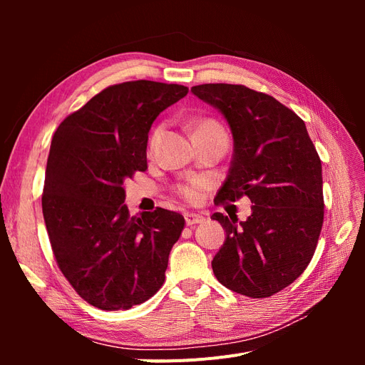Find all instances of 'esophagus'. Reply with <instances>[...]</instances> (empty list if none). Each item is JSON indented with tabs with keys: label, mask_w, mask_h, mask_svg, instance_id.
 Instances as JSON below:
<instances>
[{
	"label": "esophagus",
	"mask_w": 365,
	"mask_h": 365,
	"mask_svg": "<svg viewBox=\"0 0 365 365\" xmlns=\"http://www.w3.org/2000/svg\"><path fill=\"white\" fill-rule=\"evenodd\" d=\"M205 220V217L204 216H201V215H196V213H187L185 215V224L187 225H196V224H202Z\"/></svg>",
	"instance_id": "esophagus-1"
}]
</instances>
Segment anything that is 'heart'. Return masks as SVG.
<instances>
[{
  "instance_id": "heart-1",
  "label": "heart",
  "mask_w": 365,
  "mask_h": 365,
  "mask_svg": "<svg viewBox=\"0 0 365 365\" xmlns=\"http://www.w3.org/2000/svg\"><path fill=\"white\" fill-rule=\"evenodd\" d=\"M207 130H222V128H220L215 120L204 118V120H200V121H196V123H195V126H193V135H195V134H201V132H207ZM158 135H160V129H157L155 132H153L152 140H150L152 145H153V143H155V140L158 138ZM201 187H202V184H201L200 181H193V182H190V184L181 185V187H180V192H181V195L185 197V200L196 201L197 197H200Z\"/></svg>"
}]
</instances>
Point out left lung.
I'll list each match as a JSON object with an SVG mask.
<instances>
[{"label": "left lung", "mask_w": 365, "mask_h": 365, "mask_svg": "<svg viewBox=\"0 0 365 365\" xmlns=\"http://www.w3.org/2000/svg\"><path fill=\"white\" fill-rule=\"evenodd\" d=\"M192 93L224 115L235 149L216 204L248 196L251 215L215 213L227 237L212 262L219 283L251 298L284 289L311 262L324 217L323 175L304 121L244 85L204 83Z\"/></svg>", "instance_id": "1"}]
</instances>
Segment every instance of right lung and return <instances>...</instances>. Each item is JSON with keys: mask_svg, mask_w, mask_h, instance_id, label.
<instances>
[{"mask_svg": "<svg viewBox=\"0 0 365 365\" xmlns=\"http://www.w3.org/2000/svg\"><path fill=\"white\" fill-rule=\"evenodd\" d=\"M187 93L152 81L108 86L53 135L42 195L51 250L76 292L102 311L145 303L164 283L184 217L160 207L130 216L123 182L148 169L153 120Z\"/></svg>", "mask_w": 365, "mask_h": 365, "instance_id": "obj_1", "label": "right lung"}]
</instances>
